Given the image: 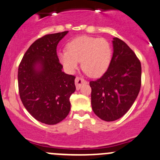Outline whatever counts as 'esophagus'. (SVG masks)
I'll list each match as a JSON object with an SVG mask.
<instances>
[{"mask_svg": "<svg viewBox=\"0 0 160 160\" xmlns=\"http://www.w3.org/2000/svg\"><path fill=\"white\" fill-rule=\"evenodd\" d=\"M87 83V81H86L84 79L82 78V77H77L75 80V84H76V87H77V90H79V89L81 87V86L83 84H84V83Z\"/></svg>", "mask_w": 160, "mask_h": 160, "instance_id": "1", "label": "esophagus"}]
</instances>
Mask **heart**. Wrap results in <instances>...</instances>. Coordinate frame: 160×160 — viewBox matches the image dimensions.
<instances>
[{
    "label": "heart",
    "mask_w": 160,
    "mask_h": 160,
    "mask_svg": "<svg viewBox=\"0 0 160 160\" xmlns=\"http://www.w3.org/2000/svg\"><path fill=\"white\" fill-rule=\"evenodd\" d=\"M58 53V60L67 73H73L81 60L82 68L92 77H99L108 69L112 60V48L105 38L81 36Z\"/></svg>",
    "instance_id": "obj_1"
}]
</instances>
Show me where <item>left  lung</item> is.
Returning a JSON list of instances; mask_svg holds the SVG:
<instances>
[{
    "mask_svg": "<svg viewBox=\"0 0 160 160\" xmlns=\"http://www.w3.org/2000/svg\"><path fill=\"white\" fill-rule=\"evenodd\" d=\"M110 64L100 79L90 82L94 113L104 121H114L127 113L141 87V63L122 40L112 39Z\"/></svg>",
    "mask_w": 160,
    "mask_h": 160,
    "instance_id": "left-lung-1",
    "label": "left lung"
}]
</instances>
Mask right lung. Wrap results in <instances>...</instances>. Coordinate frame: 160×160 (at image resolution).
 Listing matches in <instances>:
<instances>
[{
	"label": "right lung",
	"mask_w": 160,
	"mask_h": 160,
	"mask_svg": "<svg viewBox=\"0 0 160 160\" xmlns=\"http://www.w3.org/2000/svg\"><path fill=\"white\" fill-rule=\"evenodd\" d=\"M68 31L44 35L33 42L18 67V89L26 110L37 120L54 125L70 110L75 77L62 71L57 54L60 40Z\"/></svg>",
	"instance_id": "add662e5"
}]
</instances>
